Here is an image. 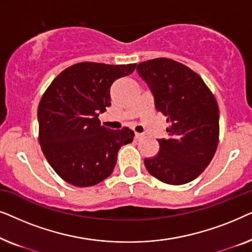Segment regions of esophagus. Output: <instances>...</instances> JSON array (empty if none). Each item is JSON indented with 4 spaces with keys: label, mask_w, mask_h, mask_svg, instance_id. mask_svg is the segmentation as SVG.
<instances>
[{
    "label": "esophagus",
    "mask_w": 252,
    "mask_h": 252,
    "mask_svg": "<svg viewBox=\"0 0 252 252\" xmlns=\"http://www.w3.org/2000/svg\"><path fill=\"white\" fill-rule=\"evenodd\" d=\"M134 137H135L136 141H139V140L142 139V137H144V135H143V134H140V133L135 132V134H134Z\"/></svg>",
    "instance_id": "1"
}]
</instances>
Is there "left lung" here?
Segmentation results:
<instances>
[{
  "instance_id": "8db88e82",
  "label": "left lung",
  "mask_w": 252,
  "mask_h": 252,
  "mask_svg": "<svg viewBox=\"0 0 252 252\" xmlns=\"http://www.w3.org/2000/svg\"><path fill=\"white\" fill-rule=\"evenodd\" d=\"M167 117V139L158 140L156 156L144 159L149 173L167 185H185L212 160L219 142V109L203 79L171 58H154L136 66Z\"/></svg>"
}]
</instances>
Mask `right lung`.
<instances>
[{"label":"right lung","instance_id":"obj_1","mask_svg":"<svg viewBox=\"0 0 252 252\" xmlns=\"http://www.w3.org/2000/svg\"><path fill=\"white\" fill-rule=\"evenodd\" d=\"M136 64L82 62L62 71L44 92L37 108L39 142L48 163L75 187H91L112 173L120 147L134 132L101 126L99 113L111 105L110 88L133 73Z\"/></svg>","mask_w":252,"mask_h":252}]
</instances>
